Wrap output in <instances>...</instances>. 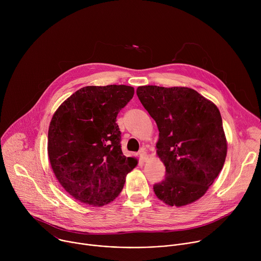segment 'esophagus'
Returning a JSON list of instances; mask_svg holds the SVG:
<instances>
[{
    "label": "esophagus",
    "mask_w": 261,
    "mask_h": 261,
    "mask_svg": "<svg viewBox=\"0 0 261 261\" xmlns=\"http://www.w3.org/2000/svg\"><path fill=\"white\" fill-rule=\"evenodd\" d=\"M138 156H139L140 160L143 161V162L147 160V154L144 152V150H140V151L138 152Z\"/></svg>",
    "instance_id": "esophagus-1"
}]
</instances>
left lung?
<instances>
[{
	"label": "left lung",
	"instance_id": "8db88e82",
	"mask_svg": "<svg viewBox=\"0 0 261 261\" xmlns=\"http://www.w3.org/2000/svg\"><path fill=\"white\" fill-rule=\"evenodd\" d=\"M138 99L155 120L157 154L166 168L156 196L182 206L199 199L224 165L227 143L217 106L189 88L143 86Z\"/></svg>",
	"mask_w": 261,
	"mask_h": 261
}]
</instances>
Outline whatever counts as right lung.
<instances>
[{"label":"right lung","mask_w":261,"mask_h":261,"mask_svg":"<svg viewBox=\"0 0 261 261\" xmlns=\"http://www.w3.org/2000/svg\"><path fill=\"white\" fill-rule=\"evenodd\" d=\"M133 95L134 89L124 85L85 87L55 113L48 157L56 177L76 200L100 206L122 192L137 162L123 154L116 122Z\"/></svg>","instance_id":"obj_1"}]
</instances>
